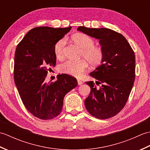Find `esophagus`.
<instances>
[{
	"instance_id": "esophagus-1",
	"label": "esophagus",
	"mask_w": 150,
	"mask_h": 150,
	"mask_svg": "<svg viewBox=\"0 0 150 150\" xmlns=\"http://www.w3.org/2000/svg\"><path fill=\"white\" fill-rule=\"evenodd\" d=\"M77 82H78V85L79 86H81V85H82V84H83V82H82L81 80H77Z\"/></svg>"
}]
</instances>
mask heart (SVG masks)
I'll return each mask as SVG.
<instances>
[{
  "label": "heart",
  "mask_w": 150,
  "mask_h": 150,
  "mask_svg": "<svg viewBox=\"0 0 150 150\" xmlns=\"http://www.w3.org/2000/svg\"><path fill=\"white\" fill-rule=\"evenodd\" d=\"M71 38L73 42L82 49V57L86 59L92 66H97L100 64L104 58V52L102 47L95 45V40L93 38L81 33L74 34ZM66 43V38H62L57 41L54 46V53L58 59L63 57ZM86 61L84 59L78 61L68 60L60 64L59 69L64 74L80 77L82 72L88 68V62Z\"/></svg>",
  "instance_id": "b5f03b06"
}]
</instances>
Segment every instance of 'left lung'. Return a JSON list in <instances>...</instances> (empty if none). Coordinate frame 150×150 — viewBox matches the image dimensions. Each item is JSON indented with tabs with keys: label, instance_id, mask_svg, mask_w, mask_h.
<instances>
[{
	"label": "left lung",
	"instance_id": "1",
	"mask_svg": "<svg viewBox=\"0 0 150 150\" xmlns=\"http://www.w3.org/2000/svg\"><path fill=\"white\" fill-rule=\"evenodd\" d=\"M78 31L99 40L104 52L101 64L90 73L97 79L86 82L90 93L84 101L87 111L99 119H106L120 112L128 101L135 77V57L122 35L108 28L79 26Z\"/></svg>",
	"mask_w": 150,
	"mask_h": 150
}]
</instances>
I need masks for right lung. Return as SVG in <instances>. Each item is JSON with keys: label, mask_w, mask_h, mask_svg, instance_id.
<instances>
[{"label": "right lung", "mask_w": 150, "mask_h": 150, "mask_svg": "<svg viewBox=\"0 0 150 150\" xmlns=\"http://www.w3.org/2000/svg\"><path fill=\"white\" fill-rule=\"evenodd\" d=\"M71 28H33L16 48V87L26 109L39 119L49 120L59 115L66 94L78 84L77 79L66 74L59 75L54 82H45L51 67L56 64L54 46Z\"/></svg>", "instance_id": "1"}]
</instances>
